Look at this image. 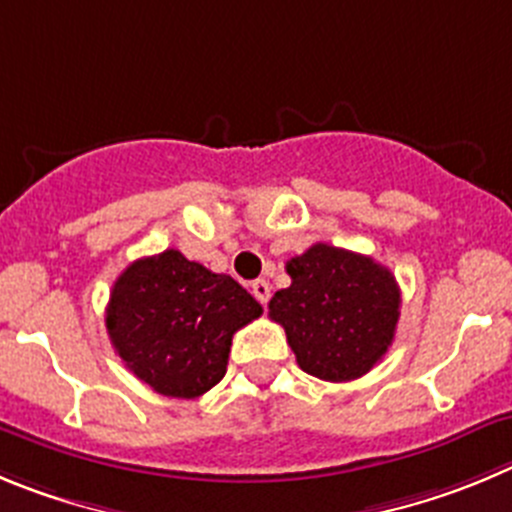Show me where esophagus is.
Segmentation results:
<instances>
[{"label": "esophagus", "mask_w": 512, "mask_h": 512, "mask_svg": "<svg viewBox=\"0 0 512 512\" xmlns=\"http://www.w3.org/2000/svg\"><path fill=\"white\" fill-rule=\"evenodd\" d=\"M252 295L257 298V303L267 305V300H270V285H267V280H255L252 283Z\"/></svg>", "instance_id": "obj_1"}]
</instances>
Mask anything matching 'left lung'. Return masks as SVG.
Returning a JSON list of instances; mask_svg holds the SVG:
<instances>
[{
    "label": "left lung",
    "instance_id": "8db88e82",
    "mask_svg": "<svg viewBox=\"0 0 512 512\" xmlns=\"http://www.w3.org/2000/svg\"><path fill=\"white\" fill-rule=\"evenodd\" d=\"M290 288L270 300L298 366L323 381L369 374L394 341L401 293L376 260L341 247H308L285 265Z\"/></svg>",
    "mask_w": 512,
    "mask_h": 512
}]
</instances>
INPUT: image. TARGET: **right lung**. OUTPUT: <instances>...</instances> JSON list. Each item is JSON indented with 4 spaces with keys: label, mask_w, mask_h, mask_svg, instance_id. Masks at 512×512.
Masks as SVG:
<instances>
[{
    "label": "right lung",
    "mask_w": 512,
    "mask_h": 512,
    "mask_svg": "<svg viewBox=\"0 0 512 512\" xmlns=\"http://www.w3.org/2000/svg\"><path fill=\"white\" fill-rule=\"evenodd\" d=\"M260 315L262 305L237 280L166 250L118 275L105 328L143 384L197 399L222 381L234 333Z\"/></svg>",
    "instance_id": "right-lung-1"
}]
</instances>
